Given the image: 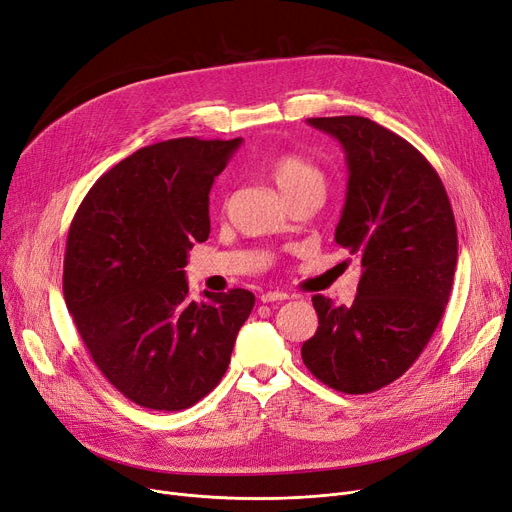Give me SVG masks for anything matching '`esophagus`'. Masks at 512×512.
<instances>
[{
    "label": "esophagus",
    "instance_id": "obj_1",
    "mask_svg": "<svg viewBox=\"0 0 512 512\" xmlns=\"http://www.w3.org/2000/svg\"><path fill=\"white\" fill-rule=\"evenodd\" d=\"M288 295L282 291H268V293H261V301L263 303H274V301H286Z\"/></svg>",
    "mask_w": 512,
    "mask_h": 512
}]
</instances>
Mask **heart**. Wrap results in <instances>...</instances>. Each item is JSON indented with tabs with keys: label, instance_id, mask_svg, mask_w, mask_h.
Returning <instances> with one entry per match:
<instances>
[{
	"label": "heart",
	"instance_id": "b5f03b06",
	"mask_svg": "<svg viewBox=\"0 0 512 512\" xmlns=\"http://www.w3.org/2000/svg\"><path fill=\"white\" fill-rule=\"evenodd\" d=\"M270 175L284 198L307 186H324V177L316 165H311L299 154H280L270 163Z\"/></svg>",
	"mask_w": 512,
	"mask_h": 512
}]
</instances>
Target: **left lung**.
Returning a JSON list of instances; mask_svg holds the SVG:
<instances>
[{
    "label": "left lung",
    "instance_id": "1",
    "mask_svg": "<svg viewBox=\"0 0 512 512\" xmlns=\"http://www.w3.org/2000/svg\"><path fill=\"white\" fill-rule=\"evenodd\" d=\"M337 138L347 161L337 244L358 257L351 305L314 295L318 330L303 364L343 393H372L414 362L448 305L458 259L450 198L437 171L397 133L366 117L307 119Z\"/></svg>",
    "mask_w": 512,
    "mask_h": 512
}]
</instances>
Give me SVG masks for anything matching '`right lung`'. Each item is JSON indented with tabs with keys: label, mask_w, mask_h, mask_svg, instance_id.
<instances>
[{
	"label": "right lung",
	"mask_w": 512,
	"mask_h": 512,
	"mask_svg": "<svg viewBox=\"0 0 512 512\" xmlns=\"http://www.w3.org/2000/svg\"><path fill=\"white\" fill-rule=\"evenodd\" d=\"M242 144L177 138L106 171L66 238L62 288L92 360L133 404L186 410L226 374L255 295L188 297L184 268L211 232L209 192Z\"/></svg>",
	"instance_id": "right-lung-1"
}]
</instances>
